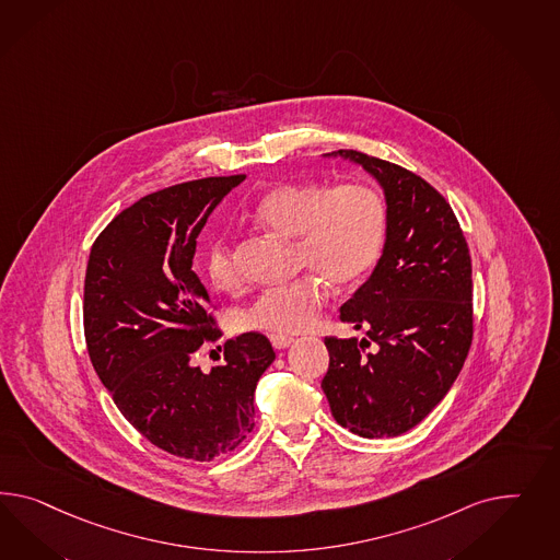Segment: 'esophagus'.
Returning a JSON list of instances; mask_svg holds the SVG:
<instances>
[{"label":"esophagus","instance_id":"1","mask_svg":"<svg viewBox=\"0 0 560 560\" xmlns=\"http://www.w3.org/2000/svg\"><path fill=\"white\" fill-rule=\"evenodd\" d=\"M269 338H271L272 348H277V350H283L293 345V338L288 334H271Z\"/></svg>","mask_w":560,"mask_h":560}]
</instances>
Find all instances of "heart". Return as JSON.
Here are the masks:
<instances>
[{
	"label": "heart",
	"mask_w": 560,
	"mask_h": 560,
	"mask_svg": "<svg viewBox=\"0 0 560 560\" xmlns=\"http://www.w3.org/2000/svg\"><path fill=\"white\" fill-rule=\"evenodd\" d=\"M255 220L295 241V260L310 275L285 288L260 293L242 314L246 328L295 334L307 330L328 298V283L350 288L377 265L387 238V203L375 187L348 183H285L265 194ZM206 272L218 289L238 285V267L226 242L215 238L206 253Z\"/></svg>",
	"instance_id": "obj_1"
}]
</instances>
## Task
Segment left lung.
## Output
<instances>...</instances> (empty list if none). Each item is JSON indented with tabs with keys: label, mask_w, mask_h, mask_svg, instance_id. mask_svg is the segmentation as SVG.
<instances>
[{
	"label": "left lung",
	"mask_w": 560,
	"mask_h": 560,
	"mask_svg": "<svg viewBox=\"0 0 560 560\" xmlns=\"http://www.w3.org/2000/svg\"><path fill=\"white\" fill-rule=\"evenodd\" d=\"M324 156L363 166L381 185L387 238L371 277L340 307V319L366 338L324 340L322 389L342 428L394 439L439 406L469 354V246L446 199L416 173L359 151Z\"/></svg>",
	"instance_id": "obj_1"
}]
</instances>
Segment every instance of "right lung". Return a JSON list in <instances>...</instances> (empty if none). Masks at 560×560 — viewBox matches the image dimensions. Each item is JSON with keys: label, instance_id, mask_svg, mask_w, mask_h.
Wrapping results in <instances>:
<instances>
[{"label": "right lung", "instance_id": "1", "mask_svg": "<svg viewBox=\"0 0 560 560\" xmlns=\"http://www.w3.org/2000/svg\"><path fill=\"white\" fill-rule=\"evenodd\" d=\"M244 175L182 183L118 213L91 246L83 324L91 364L124 418L166 453L208 463L255 428V389L275 361L267 336L241 334L201 371L210 293L191 269L197 236Z\"/></svg>", "mask_w": 560, "mask_h": 560}]
</instances>
